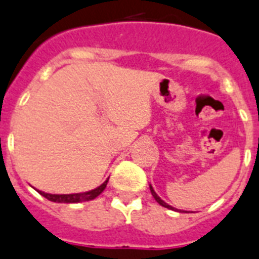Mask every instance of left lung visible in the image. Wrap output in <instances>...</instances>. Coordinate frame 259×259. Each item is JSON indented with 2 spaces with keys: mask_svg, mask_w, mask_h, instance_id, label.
<instances>
[{
  "mask_svg": "<svg viewBox=\"0 0 259 259\" xmlns=\"http://www.w3.org/2000/svg\"><path fill=\"white\" fill-rule=\"evenodd\" d=\"M149 187H151V193H152V195H153V198L156 199V202L158 203V204H161V205H162V207H165V208L174 209L173 207H171V205H169V204H167V203H165V202H163L162 199H161L160 196L157 195V194H156V191H154V190H153V187H152V186H149Z\"/></svg>",
  "mask_w": 259,
  "mask_h": 259,
  "instance_id": "left-lung-1",
  "label": "left lung"
}]
</instances>
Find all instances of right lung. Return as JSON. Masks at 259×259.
Returning a JSON list of instances; mask_svg holds the SVG:
<instances>
[{
  "mask_svg": "<svg viewBox=\"0 0 259 259\" xmlns=\"http://www.w3.org/2000/svg\"><path fill=\"white\" fill-rule=\"evenodd\" d=\"M107 181L101 185L97 189L92 190V191H88V193H78V194H63V195H59V194H47L43 193V191H39L40 195H43L44 198H47L51 202L56 203H79V202H88V200H93L96 199L99 194H102L103 190L107 186Z\"/></svg>",
  "mask_w": 259,
  "mask_h": 259,
  "instance_id": "1",
  "label": "right lung"
}]
</instances>
